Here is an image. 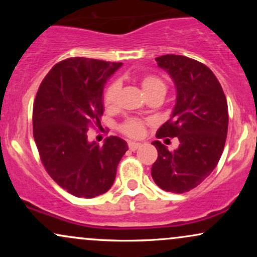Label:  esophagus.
<instances>
[{
    "label": "esophagus",
    "mask_w": 257,
    "mask_h": 257,
    "mask_svg": "<svg viewBox=\"0 0 257 257\" xmlns=\"http://www.w3.org/2000/svg\"><path fill=\"white\" fill-rule=\"evenodd\" d=\"M140 146H141V144H139V143H133V141L128 143L129 150H132V151H135V150H138Z\"/></svg>",
    "instance_id": "esophagus-1"
}]
</instances>
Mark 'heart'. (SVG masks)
Returning a JSON list of instances; mask_svg holds the SVG:
<instances>
[{"label":"heart","mask_w":257,"mask_h":257,"mask_svg":"<svg viewBox=\"0 0 257 257\" xmlns=\"http://www.w3.org/2000/svg\"><path fill=\"white\" fill-rule=\"evenodd\" d=\"M140 85L144 94H145V96L150 95V94H162V95L164 96V94H166L167 91L166 83L155 75L143 76V77L140 78ZM119 88L120 85L117 81L111 82V83L106 87L104 95H102V102H104V106L106 108L113 107L117 95H118ZM144 129H145V124H144L141 120L129 119L122 125L120 131L131 138H139L143 135Z\"/></svg>","instance_id":"obj_1"}]
</instances>
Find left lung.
<instances>
[{
  "label": "left lung",
  "mask_w": 257,
  "mask_h": 257,
  "mask_svg": "<svg viewBox=\"0 0 257 257\" xmlns=\"http://www.w3.org/2000/svg\"><path fill=\"white\" fill-rule=\"evenodd\" d=\"M156 61L176 88L172 116L156 137H176L180 145L169 151L161 141H153L158 157L151 175L167 192H188L219 163L228 129L227 100L216 76L204 64L175 54L162 55Z\"/></svg>",
  "instance_id": "left-lung-1"
}]
</instances>
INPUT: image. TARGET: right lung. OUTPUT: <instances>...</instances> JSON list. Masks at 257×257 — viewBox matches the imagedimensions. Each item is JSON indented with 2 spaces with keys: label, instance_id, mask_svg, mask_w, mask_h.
<instances>
[{
  "label": "right lung",
  "instance_id": "add662e5",
  "mask_svg": "<svg viewBox=\"0 0 257 257\" xmlns=\"http://www.w3.org/2000/svg\"><path fill=\"white\" fill-rule=\"evenodd\" d=\"M122 63L69 58L43 78L32 112L34 139L49 176L76 197L94 198L107 192L128 145L118 137L104 145L88 141L87 132L100 125L106 81Z\"/></svg>",
  "mask_w": 257,
  "mask_h": 257
}]
</instances>
